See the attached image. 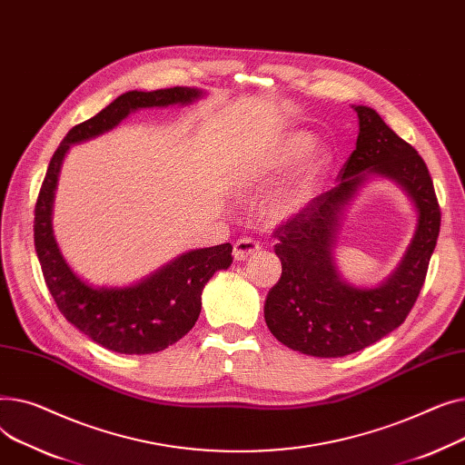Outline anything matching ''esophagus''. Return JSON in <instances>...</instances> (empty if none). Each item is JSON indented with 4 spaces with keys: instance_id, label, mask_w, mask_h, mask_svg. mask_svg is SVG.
<instances>
[{
    "instance_id": "obj_1",
    "label": "esophagus",
    "mask_w": 465,
    "mask_h": 465,
    "mask_svg": "<svg viewBox=\"0 0 465 465\" xmlns=\"http://www.w3.org/2000/svg\"><path fill=\"white\" fill-rule=\"evenodd\" d=\"M259 250H261V245H259L257 240H253L250 236H243V238L236 240L232 255H234V261H245Z\"/></svg>"
}]
</instances>
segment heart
Listing matches in <instances>:
<instances>
[{"instance_id":"b5f03b06","label":"heart","mask_w":465,"mask_h":465,"mask_svg":"<svg viewBox=\"0 0 465 465\" xmlns=\"http://www.w3.org/2000/svg\"><path fill=\"white\" fill-rule=\"evenodd\" d=\"M312 146H313V139L308 133H291L274 150V153H272L266 167L270 171L289 167V165H292V163L302 159L312 150ZM306 193H308L306 183H300L298 187L287 191V193H283L282 197H278L274 203H272L270 212L276 217L289 215L294 208H298L300 203L306 199Z\"/></svg>"}]
</instances>
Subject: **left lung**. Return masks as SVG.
Returning a JSON list of instances; mask_svg holds the SVG:
<instances>
[{
	"label": "left lung",
	"instance_id": "8db88e82",
	"mask_svg": "<svg viewBox=\"0 0 465 465\" xmlns=\"http://www.w3.org/2000/svg\"><path fill=\"white\" fill-rule=\"evenodd\" d=\"M361 133L338 185L313 197L276 231L282 278L268 291L264 321L283 345L312 357H345L391 334L415 306L438 243L441 210L419 152L370 106H354ZM368 173L398 181L420 210L414 243L395 274L377 290L341 282L331 262L339 210Z\"/></svg>",
	"mask_w": 465,
	"mask_h": 465
}]
</instances>
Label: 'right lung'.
Returning <instances> with one entry per match:
<instances>
[{
  "mask_svg": "<svg viewBox=\"0 0 465 465\" xmlns=\"http://www.w3.org/2000/svg\"><path fill=\"white\" fill-rule=\"evenodd\" d=\"M203 92L165 88L127 92L94 118L74 125L54 152L35 203L34 242L45 283L62 315L95 343L122 354H150L167 349L193 329L201 313V292L217 270L232 262L231 243L189 252L139 285L94 289L73 274L52 234V201L60 165L71 144L118 125L136 108L191 103Z\"/></svg>",
  "mask_w": 465,
  "mask_h": 465,
  "instance_id": "right-lung-1",
  "label": "right lung"
}]
</instances>
